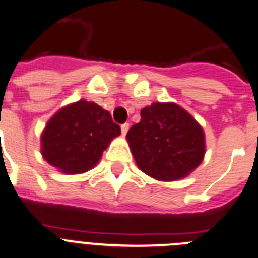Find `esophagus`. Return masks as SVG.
<instances>
[{
	"label": "esophagus",
	"mask_w": 258,
	"mask_h": 258,
	"mask_svg": "<svg viewBox=\"0 0 258 258\" xmlns=\"http://www.w3.org/2000/svg\"><path fill=\"white\" fill-rule=\"evenodd\" d=\"M128 128H130L128 123H124V124L120 125V130H122V135L123 136H125V134L128 133Z\"/></svg>",
	"instance_id": "esophagus-1"
}]
</instances>
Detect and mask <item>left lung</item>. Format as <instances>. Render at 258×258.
Segmentation results:
<instances>
[{
	"mask_svg": "<svg viewBox=\"0 0 258 258\" xmlns=\"http://www.w3.org/2000/svg\"><path fill=\"white\" fill-rule=\"evenodd\" d=\"M139 123L127 133L136 165L157 181L172 182L187 177L205 159L202 125L174 102H153L140 111Z\"/></svg>",
	"mask_w": 258,
	"mask_h": 258,
	"instance_id": "1",
	"label": "left lung"
}]
</instances>
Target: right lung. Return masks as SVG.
Returning a JSON list of instances; mask_svg holds the SVG:
<instances>
[{
    "label": "right lung",
    "mask_w": 258,
    "mask_h": 258,
    "mask_svg": "<svg viewBox=\"0 0 258 258\" xmlns=\"http://www.w3.org/2000/svg\"><path fill=\"white\" fill-rule=\"evenodd\" d=\"M120 127L111 114L92 101L80 99L53 114L40 136V152L64 174H81L98 164Z\"/></svg>",
    "instance_id": "add662e5"
}]
</instances>
